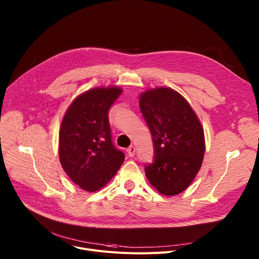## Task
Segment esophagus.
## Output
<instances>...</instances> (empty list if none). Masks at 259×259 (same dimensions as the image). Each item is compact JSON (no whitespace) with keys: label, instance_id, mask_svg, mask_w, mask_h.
I'll return each mask as SVG.
<instances>
[{"label":"esophagus","instance_id":"obj_1","mask_svg":"<svg viewBox=\"0 0 259 259\" xmlns=\"http://www.w3.org/2000/svg\"><path fill=\"white\" fill-rule=\"evenodd\" d=\"M127 154H128L129 157H133L135 155V147L133 145L128 147V149H127Z\"/></svg>","mask_w":259,"mask_h":259}]
</instances>
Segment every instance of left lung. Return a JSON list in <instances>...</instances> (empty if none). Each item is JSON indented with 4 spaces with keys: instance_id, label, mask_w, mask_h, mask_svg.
<instances>
[{
    "instance_id": "8db88e82",
    "label": "left lung",
    "mask_w": 259,
    "mask_h": 259,
    "mask_svg": "<svg viewBox=\"0 0 259 259\" xmlns=\"http://www.w3.org/2000/svg\"><path fill=\"white\" fill-rule=\"evenodd\" d=\"M139 107L155 149L154 162L145 165V175L162 195L180 194L189 188L202 166L203 127L187 99L171 88L141 93Z\"/></svg>"
}]
</instances>
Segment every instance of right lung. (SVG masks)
I'll return each mask as SVG.
<instances>
[{"label": "right lung", "mask_w": 259, "mask_h": 259, "mask_svg": "<svg viewBox=\"0 0 259 259\" xmlns=\"http://www.w3.org/2000/svg\"><path fill=\"white\" fill-rule=\"evenodd\" d=\"M120 87H96L79 95L65 112L59 130V161L76 184L96 192L112 179L125 155L112 141L108 109Z\"/></svg>", "instance_id": "1"}]
</instances>
